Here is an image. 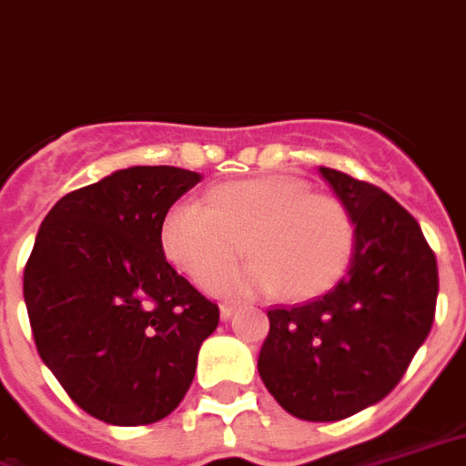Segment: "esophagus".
<instances>
[{
    "instance_id": "esophagus-1",
    "label": "esophagus",
    "mask_w": 466,
    "mask_h": 466,
    "mask_svg": "<svg viewBox=\"0 0 466 466\" xmlns=\"http://www.w3.org/2000/svg\"><path fill=\"white\" fill-rule=\"evenodd\" d=\"M236 310H238V305L223 303V305H220V318H223V320H230V318L236 315Z\"/></svg>"
}]
</instances>
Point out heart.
Listing matches in <instances>:
<instances>
[{
	"label": "heart",
	"instance_id": "1",
	"mask_svg": "<svg viewBox=\"0 0 466 466\" xmlns=\"http://www.w3.org/2000/svg\"><path fill=\"white\" fill-rule=\"evenodd\" d=\"M254 256L219 273L242 248ZM168 263L218 295L280 293L308 300L340 280L355 248V223L340 198L308 193L295 178H248L210 188L206 206L176 203L161 226ZM221 278L218 279V275Z\"/></svg>",
	"mask_w": 466,
	"mask_h": 466
}]
</instances>
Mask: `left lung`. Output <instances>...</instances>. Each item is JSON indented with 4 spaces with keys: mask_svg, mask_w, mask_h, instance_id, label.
<instances>
[{
    "mask_svg": "<svg viewBox=\"0 0 466 466\" xmlns=\"http://www.w3.org/2000/svg\"><path fill=\"white\" fill-rule=\"evenodd\" d=\"M355 223L345 278L305 305L268 310L258 372L278 405L338 422L387 397L434 320L437 260L420 223L372 183L320 166Z\"/></svg>",
    "mask_w": 466,
    "mask_h": 466,
    "instance_id": "obj_1",
    "label": "left lung"
}]
</instances>
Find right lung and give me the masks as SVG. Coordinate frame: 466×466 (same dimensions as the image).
Masks as SVG:
<instances>
[{"mask_svg": "<svg viewBox=\"0 0 466 466\" xmlns=\"http://www.w3.org/2000/svg\"><path fill=\"white\" fill-rule=\"evenodd\" d=\"M200 173L131 166L66 193L34 240L24 303L66 395L101 422L151 424L181 405L218 305L173 270L166 213Z\"/></svg>", "mask_w": 466, "mask_h": 466, "instance_id": "1", "label": "right lung"}]
</instances>
